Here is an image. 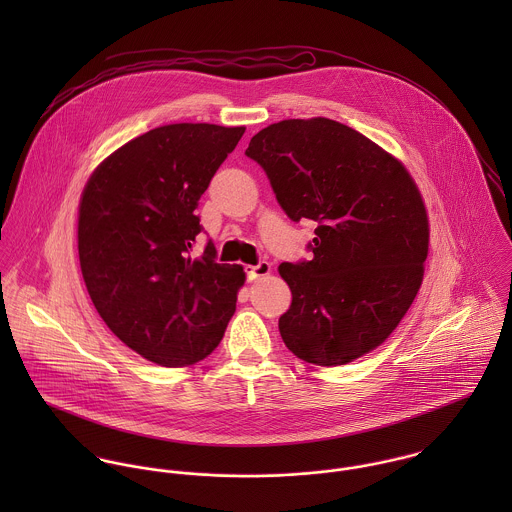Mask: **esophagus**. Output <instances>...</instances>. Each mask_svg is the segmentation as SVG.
<instances>
[{"mask_svg":"<svg viewBox=\"0 0 512 512\" xmlns=\"http://www.w3.org/2000/svg\"><path fill=\"white\" fill-rule=\"evenodd\" d=\"M270 272H272L270 262H260L256 266H248L246 268V278H248V282H254V280H258L262 276H268Z\"/></svg>","mask_w":512,"mask_h":512,"instance_id":"1","label":"esophagus"}]
</instances>
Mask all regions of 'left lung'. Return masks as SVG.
<instances>
[{
    "label": "left lung",
    "instance_id": "1",
    "mask_svg": "<svg viewBox=\"0 0 512 512\" xmlns=\"http://www.w3.org/2000/svg\"><path fill=\"white\" fill-rule=\"evenodd\" d=\"M246 155L290 219L315 220L311 260L280 264L292 305L280 335L295 357L347 365L388 339L422 286L430 228L406 167L329 118L282 120Z\"/></svg>",
    "mask_w": 512,
    "mask_h": 512
}]
</instances>
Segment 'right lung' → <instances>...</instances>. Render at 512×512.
<instances>
[{
	"label": "right lung",
	"mask_w": 512,
	"mask_h": 512,
	"mask_svg": "<svg viewBox=\"0 0 512 512\" xmlns=\"http://www.w3.org/2000/svg\"><path fill=\"white\" fill-rule=\"evenodd\" d=\"M244 126L169 124L106 157L78 207V258L88 295L108 329L161 366L209 357L236 309L246 276L219 264L195 215Z\"/></svg>",
	"instance_id": "obj_1"
}]
</instances>
